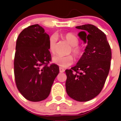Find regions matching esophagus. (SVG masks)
Here are the masks:
<instances>
[{"mask_svg":"<svg viewBox=\"0 0 121 121\" xmlns=\"http://www.w3.org/2000/svg\"><path fill=\"white\" fill-rule=\"evenodd\" d=\"M59 69H60V73H64V72L65 71V69L62 67H60Z\"/></svg>","mask_w":121,"mask_h":121,"instance_id":"obj_1","label":"esophagus"}]
</instances>
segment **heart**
<instances>
[{
	"label": "heart",
	"mask_w": 121,
	"mask_h": 121,
	"mask_svg": "<svg viewBox=\"0 0 121 121\" xmlns=\"http://www.w3.org/2000/svg\"><path fill=\"white\" fill-rule=\"evenodd\" d=\"M62 37L66 40L70 46H71V51L75 57L78 58L82 55V50L81 47L77 46L79 43V40L76 36L71 33H67L62 35ZM56 41H57V39L55 36H51L48 40V50L52 54H54L55 53ZM52 60L54 63L58 65V66L65 68L71 65L73 63L74 60L71 55H67V56L57 55L53 57Z\"/></svg>",
	"instance_id": "b5f03b06"
}]
</instances>
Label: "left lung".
Here are the masks:
<instances>
[{"instance_id":"obj_1","label":"left lung","mask_w":121,"mask_h":121,"mask_svg":"<svg viewBox=\"0 0 121 121\" xmlns=\"http://www.w3.org/2000/svg\"><path fill=\"white\" fill-rule=\"evenodd\" d=\"M78 36L87 43L85 52L76 65L66 69L65 89L70 98L85 102L101 92L109 74L111 50L103 31L92 24L75 27Z\"/></svg>"}]
</instances>
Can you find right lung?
<instances>
[{"label":"right lung","instance_id":"add662e5","mask_svg":"<svg viewBox=\"0 0 121 121\" xmlns=\"http://www.w3.org/2000/svg\"><path fill=\"white\" fill-rule=\"evenodd\" d=\"M49 36L39 24L26 28L16 41L14 60L15 82L19 92L32 102L48 97L52 85L59 73L48 50Z\"/></svg>","mask_w":121,"mask_h":121}]
</instances>
